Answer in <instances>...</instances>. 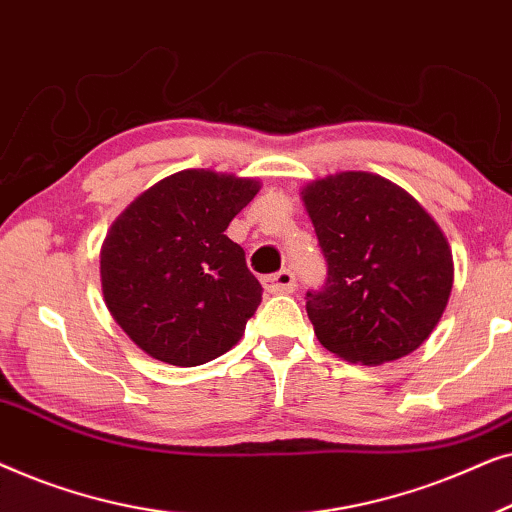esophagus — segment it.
<instances>
[{
  "instance_id": "1",
  "label": "esophagus",
  "mask_w": 512,
  "mask_h": 512,
  "mask_svg": "<svg viewBox=\"0 0 512 512\" xmlns=\"http://www.w3.org/2000/svg\"><path fill=\"white\" fill-rule=\"evenodd\" d=\"M263 286L270 293H293L296 291V275L291 270H279L275 275L265 277Z\"/></svg>"
}]
</instances>
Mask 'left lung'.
Returning <instances> with one entry per match:
<instances>
[{
	"instance_id": "left-lung-1",
	"label": "left lung",
	"mask_w": 512,
	"mask_h": 512,
	"mask_svg": "<svg viewBox=\"0 0 512 512\" xmlns=\"http://www.w3.org/2000/svg\"><path fill=\"white\" fill-rule=\"evenodd\" d=\"M326 261L305 310L328 352L380 366L415 352L443 317L452 254L419 202L380 174L342 172L303 191Z\"/></svg>"
}]
</instances>
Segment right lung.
I'll return each instance as SVG.
<instances>
[{
	"label": "right lung",
	"mask_w": 512,
	"mask_h": 512,
	"mask_svg": "<svg viewBox=\"0 0 512 512\" xmlns=\"http://www.w3.org/2000/svg\"><path fill=\"white\" fill-rule=\"evenodd\" d=\"M256 193L254 179L184 170L114 221L100 256L104 300L153 359L191 368L240 342L263 289L223 233Z\"/></svg>",
	"instance_id": "add662e5"
}]
</instances>
